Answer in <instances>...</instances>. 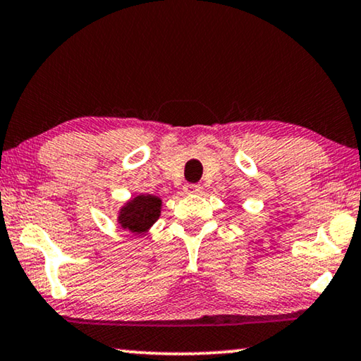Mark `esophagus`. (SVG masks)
I'll return each instance as SVG.
<instances>
[{
  "mask_svg": "<svg viewBox=\"0 0 361 361\" xmlns=\"http://www.w3.org/2000/svg\"><path fill=\"white\" fill-rule=\"evenodd\" d=\"M202 190V187L198 184H185L184 185V192L189 193V195H193V193H198Z\"/></svg>",
  "mask_w": 361,
  "mask_h": 361,
  "instance_id": "1",
  "label": "esophagus"
}]
</instances>
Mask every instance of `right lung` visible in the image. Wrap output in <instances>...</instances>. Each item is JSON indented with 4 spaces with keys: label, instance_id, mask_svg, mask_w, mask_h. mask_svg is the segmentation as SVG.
<instances>
[{
    "label": "right lung",
    "instance_id": "add662e5",
    "mask_svg": "<svg viewBox=\"0 0 361 361\" xmlns=\"http://www.w3.org/2000/svg\"><path fill=\"white\" fill-rule=\"evenodd\" d=\"M161 200L156 195H138L120 210L118 223L132 233L142 234L159 218Z\"/></svg>",
    "mask_w": 361,
    "mask_h": 361
}]
</instances>
